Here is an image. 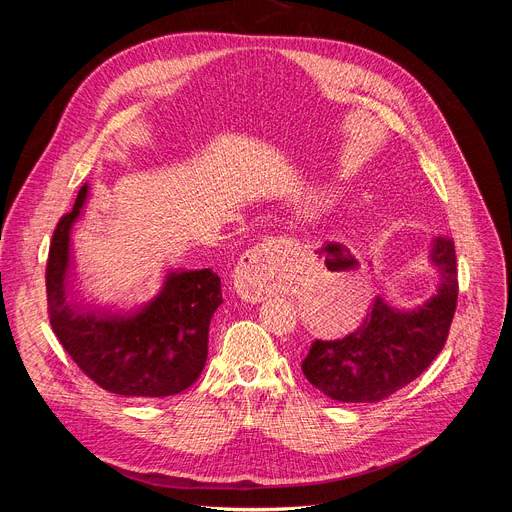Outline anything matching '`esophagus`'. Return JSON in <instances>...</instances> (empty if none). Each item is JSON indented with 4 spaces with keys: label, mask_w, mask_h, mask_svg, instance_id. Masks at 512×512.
Here are the masks:
<instances>
[{
    "label": "esophagus",
    "mask_w": 512,
    "mask_h": 512,
    "mask_svg": "<svg viewBox=\"0 0 512 512\" xmlns=\"http://www.w3.org/2000/svg\"><path fill=\"white\" fill-rule=\"evenodd\" d=\"M280 242L278 238H265L240 257L234 272V286L242 299L261 301L265 297L278 267Z\"/></svg>",
    "instance_id": "obj_1"
}]
</instances>
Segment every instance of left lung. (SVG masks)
Masks as SVG:
<instances>
[{
    "label": "left lung",
    "mask_w": 512,
    "mask_h": 512,
    "mask_svg": "<svg viewBox=\"0 0 512 512\" xmlns=\"http://www.w3.org/2000/svg\"><path fill=\"white\" fill-rule=\"evenodd\" d=\"M429 261L440 274L432 299L405 311L378 297L353 334L311 344L301 369L319 392L340 402H378L419 378L440 355L459 297L454 242L434 238Z\"/></svg>",
    "instance_id": "left-lung-1"
}]
</instances>
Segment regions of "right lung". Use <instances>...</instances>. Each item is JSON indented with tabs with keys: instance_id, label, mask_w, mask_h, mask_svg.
Listing matches in <instances>:
<instances>
[{
	"instance_id": "right-lung-1",
	"label": "right lung",
	"mask_w": 512,
	"mask_h": 512,
	"mask_svg": "<svg viewBox=\"0 0 512 512\" xmlns=\"http://www.w3.org/2000/svg\"><path fill=\"white\" fill-rule=\"evenodd\" d=\"M87 197L89 184L51 238L45 286L53 332L72 361L107 392L161 398L191 388L207 361L211 317L222 305L220 276L209 267L170 270L155 297L130 311L70 301V234Z\"/></svg>"
}]
</instances>
